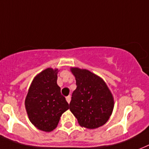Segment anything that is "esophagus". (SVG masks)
<instances>
[{"label": "esophagus", "mask_w": 149, "mask_h": 149, "mask_svg": "<svg viewBox=\"0 0 149 149\" xmlns=\"http://www.w3.org/2000/svg\"><path fill=\"white\" fill-rule=\"evenodd\" d=\"M66 101H67V102H68V103H70V100H71L70 95H68V96H66Z\"/></svg>", "instance_id": "obj_1"}]
</instances>
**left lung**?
<instances>
[{"instance_id": "left-lung-1", "label": "left lung", "mask_w": 149, "mask_h": 149, "mask_svg": "<svg viewBox=\"0 0 149 149\" xmlns=\"http://www.w3.org/2000/svg\"><path fill=\"white\" fill-rule=\"evenodd\" d=\"M75 76L77 89L72 94L70 109L80 126L96 129L109 120L114 100L102 78L87 70L70 69Z\"/></svg>"}]
</instances>
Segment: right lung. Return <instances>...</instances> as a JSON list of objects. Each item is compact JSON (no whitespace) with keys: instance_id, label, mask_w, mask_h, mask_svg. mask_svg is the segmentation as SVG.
Instances as JSON below:
<instances>
[{"instance_id":"add662e5","label":"right lung","mask_w":149,"mask_h":149,"mask_svg":"<svg viewBox=\"0 0 149 149\" xmlns=\"http://www.w3.org/2000/svg\"><path fill=\"white\" fill-rule=\"evenodd\" d=\"M57 72V69L47 68L37 75L25 100L29 119L36 128L44 132L56 129L60 116L69 109L56 83Z\"/></svg>"}]
</instances>
